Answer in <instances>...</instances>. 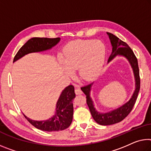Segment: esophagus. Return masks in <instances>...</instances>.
<instances>
[{"label":"esophagus","mask_w":151,"mask_h":151,"mask_svg":"<svg viewBox=\"0 0 151 151\" xmlns=\"http://www.w3.org/2000/svg\"><path fill=\"white\" fill-rule=\"evenodd\" d=\"M75 93L76 95H81V94H82V93H83V91H81L80 87H78V86H76V87H75Z\"/></svg>","instance_id":"esophagus-1"}]
</instances>
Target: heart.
Listing matches in <instances>:
<instances>
[{
    "mask_svg": "<svg viewBox=\"0 0 151 151\" xmlns=\"http://www.w3.org/2000/svg\"><path fill=\"white\" fill-rule=\"evenodd\" d=\"M106 57V47L101 42L93 40H78L68 43L62 52L67 73L78 70L80 77L88 81L96 77Z\"/></svg>",
    "mask_w": 151,
    "mask_h": 151,
    "instance_id": "1",
    "label": "heart"
}]
</instances>
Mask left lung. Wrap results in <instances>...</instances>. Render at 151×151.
I'll return each mask as SVG.
<instances>
[{
    "label": "left lung",
    "mask_w": 151,
    "mask_h": 151,
    "mask_svg": "<svg viewBox=\"0 0 151 151\" xmlns=\"http://www.w3.org/2000/svg\"><path fill=\"white\" fill-rule=\"evenodd\" d=\"M107 35H109L111 44L112 45V47H113L112 53L111 56H109L108 62L111 61L117 55H122V56H124L126 58H127L131 64L132 67L133 68L134 73L136 89L130 101L124 104V106L119 107L118 109L113 110V111H110L109 113L100 114L99 112L95 110L92 100L89 96L91 87L93 83L81 87V90L83 91V92L86 95L87 104L91 113L92 117L97 124L103 126L111 125V124L118 123L119 122L122 121L126 117L128 116V115L130 113L134 106L140 87V78L138 60L134 53L133 52L132 50L130 48V47L126 42L122 41L120 39H119L118 37L115 36L112 33L107 32Z\"/></svg>",
    "instance_id": "obj_1"
}]
</instances>
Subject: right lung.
Returning a JSON list of instances; mask_svg holds the SVG:
<instances>
[{"instance_id": "add662e5", "label": "right lung", "mask_w": 151, "mask_h": 151, "mask_svg": "<svg viewBox=\"0 0 151 151\" xmlns=\"http://www.w3.org/2000/svg\"><path fill=\"white\" fill-rule=\"evenodd\" d=\"M59 41V37H33L21 47L15 56L13 62L27 54L50 49ZM75 97V88L70 85L63 91L60 96L56 104V114L52 118L45 121H34L24 116L29 122L39 130L46 132L65 130L70 126L73 121V100Z\"/></svg>"}]
</instances>
